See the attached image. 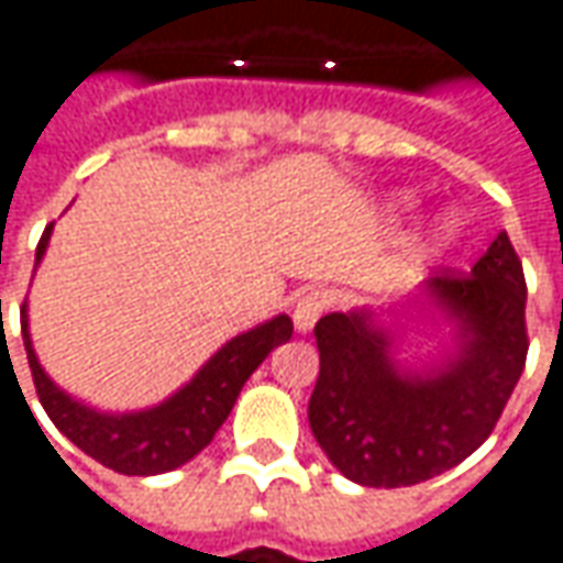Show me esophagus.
Returning <instances> with one entry per match:
<instances>
[{
  "label": "esophagus",
  "instance_id": "esophagus-1",
  "mask_svg": "<svg viewBox=\"0 0 563 563\" xmlns=\"http://www.w3.org/2000/svg\"><path fill=\"white\" fill-rule=\"evenodd\" d=\"M330 292L327 289H305L299 299H296V308H292V320H296V330L299 333H308L318 318L330 308Z\"/></svg>",
  "mask_w": 563,
  "mask_h": 563
}]
</instances>
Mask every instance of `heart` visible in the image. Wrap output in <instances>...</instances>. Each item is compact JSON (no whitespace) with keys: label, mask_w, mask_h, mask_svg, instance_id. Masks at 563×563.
Masks as SVG:
<instances>
[{"label":"heart","mask_w":563,"mask_h":563,"mask_svg":"<svg viewBox=\"0 0 563 563\" xmlns=\"http://www.w3.org/2000/svg\"><path fill=\"white\" fill-rule=\"evenodd\" d=\"M442 233H449V227H442Z\"/></svg>","instance_id":"1"}]
</instances>
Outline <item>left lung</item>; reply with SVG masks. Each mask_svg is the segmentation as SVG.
<instances>
[{"label":"left lung","instance_id":"obj_1","mask_svg":"<svg viewBox=\"0 0 563 563\" xmlns=\"http://www.w3.org/2000/svg\"><path fill=\"white\" fill-rule=\"evenodd\" d=\"M461 320L464 349L442 374H405L364 311L314 323L320 374L308 401L318 445L361 486H415L452 471L489 439L527 364V280L508 233L467 271L427 283Z\"/></svg>","mask_w":563,"mask_h":563}]
</instances>
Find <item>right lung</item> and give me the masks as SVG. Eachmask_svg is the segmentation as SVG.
<instances>
[{
	"instance_id": "1",
	"label": "right lung",
	"mask_w": 563,
	"mask_h": 563,
	"mask_svg": "<svg viewBox=\"0 0 563 563\" xmlns=\"http://www.w3.org/2000/svg\"><path fill=\"white\" fill-rule=\"evenodd\" d=\"M49 233L52 227H46V233L40 236L36 262L46 252ZM21 336H24V349H27V364L36 396H40V405L46 408L52 423L77 449H84L89 457H96L99 464H106L111 471L126 476H152L180 467L214 439L227 415L233 411L243 383L252 377V371L277 345L292 336V320L280 314V318L267 320L262 327L230 340L192 377V383H186L184 389L174 398H167L165 405H158L152 411L121 417L89 411L80 401L65 396L43 374L40 361L33 355V345H30L24 305H21Z\"/></svg>"
}]
</instances>
